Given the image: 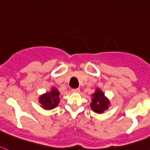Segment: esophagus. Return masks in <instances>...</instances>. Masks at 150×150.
Listing matches in <instances>:
<instances>
[{
    "mask_svg": "<svg viewBox=\"0 0 150 150\" xmlns=\"http://www.w3.org/2000/svg\"><path fill=\"white\" fill-rule=\"evenodd\" d=\"M71 91H72L73 93H79V92L80 91V90H79V88H77V89H73Z\"/></svg>",
    "mask_w": 150,
    "mask_h": 150,
    "instance_id": "esophagus-1",
    "label": "esophagus"
}]
</instances>
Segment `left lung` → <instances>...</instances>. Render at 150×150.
Listing matches in <instances>:
<instances>
[{"label":"left lung","mask_w":150,"mask_h":150,"mask_svg":"<svg viewBox=\"0 0 150 150\" xmlns=\"http://www.w3.org/2000/svg\"><path fill=\"white\" fill-rule=\"evenodd\" d=\"M92 102L90 103L91 109L97 113H103L106 111L110 105V101L108 98L105 97L102 90L97 88L95 92L92 94Z\"/></svg>","instance_id":"left-lung-1"}]
</instances>
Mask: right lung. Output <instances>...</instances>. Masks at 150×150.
<instances>
[{"label":"right lung","mask_w":150,"mask_h":150,"mask_svg":"<svg viewBox=\"0 0 150 150\" xmlns=\"http://www.w3.org/2000/svg\"><path fill=\"white\" fill-rule=\"evenodd\" d=\"M60 92L55 87H52L50 92L42 94L38 98L41 107L46 110H51L57 107L60 103Z\"/></svg>","instance_id":"1"}]
</instances>
